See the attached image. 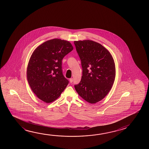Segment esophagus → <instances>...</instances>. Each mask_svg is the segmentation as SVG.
<instances>
[{"label":"esophagus","mask_w":149,"mask_h":149,"mask_svg":"<svg viewBox=\"0 0 149 149\" xmlns=\"http://www.w3.org/2000/svg\"><path fill=\"white\" fill-rule=\"evenodd\" d=\"M73 78H70V82L71 83H72V82H73Z\"/></svg>","instance_id":"obj_1"}]
</instances>
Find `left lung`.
Masks as SVG:
<instances>
[{
	"label": "left lung",
	"instance_id": "obj_1",
	"mask_svg": "<svg viewBox=\"0 0 149 149\" xmlns=\"http://www.w3.org/2000/svg\"><path fill=\"white\" fill-rule=\"evenodd\" d=\"M81 59L83 76L75 89L83 99L91 104L105 98L112 87L116 70L110 52L91 40L74 41Z\"/></svg>",
	"mask_w": 149,
	"mask_h": 149
}]
</instances>
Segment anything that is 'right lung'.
Instances as JSON below:
<instances>
[{
  "label": "right lung",
  "instance_id": "1",
  "mask_svg": "<svg viewBox=\"0 0 149 149\" xmlns=\"http://www.w3.org/2000/svg\"><path fill=\"white\" fill-rule=\"evenodd\" d=\"M73 49L68 41L54 38L40 45L32 53L27 65V81L33 92L44 102L56 100L68 85L62 74V60Z\"/></svg>",
  "mask_w": 149,
  "mask_h": 149
}]
</instances>
